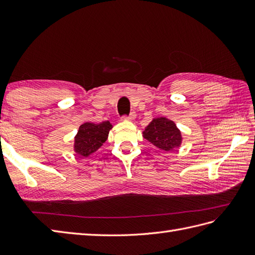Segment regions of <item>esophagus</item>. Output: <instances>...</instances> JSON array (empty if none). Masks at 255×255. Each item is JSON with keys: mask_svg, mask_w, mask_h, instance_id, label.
I'll return each mask as SVG.
<instances>
[{"mask_svg": "<svg viewBox=\"0 0 255 255\" xmlns=\"http://www.w3.org/2000/svg\"><path fill=\"white\" fill-rule=\"evenodd\" d=\"M134 118H136V113H134V112L130 113V115H129V116H125V117H124L125 121H128V122L134 121Z\"/></svg>", "mask_w": 255, "mask_h": 255, "instance_id": "obj_1", "label": "esophagus"}]
</instances>
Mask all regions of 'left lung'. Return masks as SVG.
<instances>
[{
  "label": "left lung",
  "instance_id": "left-lung-1",
  "mask_svg": "<svg viewBox=\"0 0 255 255\" xmlns=\"http://www.w3.org/2000/svg\"><path fill=\"white\" fill-rule=\"evenodd\" d=\"M142 136L154 147L166 152L178 149L183 141L182 132L176 127V124L166 117L152 119L145 127Z\"/></svg>",
  "mask_w": 255,
  "mask_h": 255
}]
</instances>
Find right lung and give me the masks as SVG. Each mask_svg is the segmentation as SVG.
<instances>
[{"label":"right lung","instance_id":"1","mask_svg":"<svg viewBox=\"0 0 255 255\" xmlns=\"http://www.w3.org/2000/svg\"><path fill=\"white\" fill-rule=\"evenodd\" d=\"M112 128L108 121L101 124L89 122L82 124L74 136L73 151L81 158H88L104 144Z\"/></svg>","mask_w":255,"mask_h":255}]
</instances>
